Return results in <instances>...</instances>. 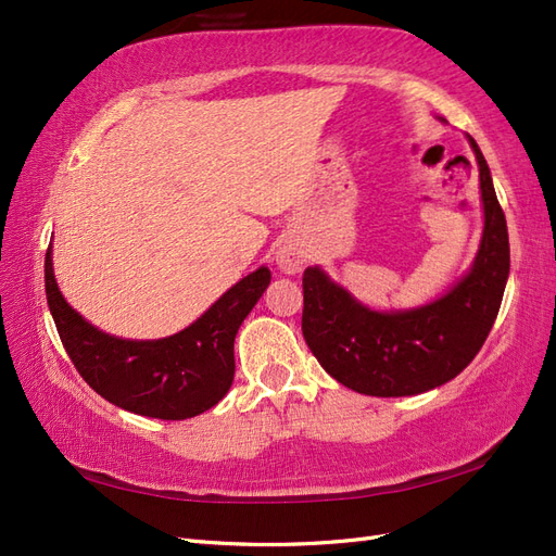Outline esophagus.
<instances>
[{
    "label": "esophagus",
    "mask_w": 556,
    "mask_h": 556,
    "mask_svg": "<svg viewBox=\"0 0 556 556\" xmlns=\"http://www.w3.org/2000/svg\"><path fill=\"white\" fill-rule=\"evenodd\" d=\"M306 262H308V255H306L304 245H299L294 241L282 243L276 252V264L282 268L285 274H299Z\"/></svg>",
    "instance_id": "1"
}]
</instances>
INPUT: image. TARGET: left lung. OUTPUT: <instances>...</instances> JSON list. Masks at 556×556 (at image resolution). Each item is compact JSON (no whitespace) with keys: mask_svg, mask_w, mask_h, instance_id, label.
Masks as SVG:
<instances>
[{"mask_svg":"<svg viewBox=\"0 0 556 556\" xmlns=\"http://www.w3.org/2000/svg\"><path fill=\"white\" fill-rule=\"evenodd\" d=\"M484 231L470 274L429 306L378 313L311 266L301 331L319 366L359 394L410 396L445 384L473 362L492 331L510 274L506 215L478 143Z\"/></svg>","mask_w":556,"mask_h":556,"instance_id":"8db88e82","label":"left lung"}]
</instances>
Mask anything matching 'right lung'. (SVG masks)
Returning <instances> with one entry per match:
<instances>
[{"label":"right lung","mask_w":556,"mask_h":556,"mask_svg":"<svg viewBox=\"0 0 556 556\" xmlns=\"http://www.w3.org/2000/svg\"><path fill=\"white\" fill-rule=\"evenodd\" d=\"M43 274L48 308L80 378L113 406L157 419L194 417L229 392L237 368L233 339L271 282V271L260 266L188 329L160 341H125L94 329L66 304L53 276L50 248Z\"/></svg>","instance_id":"add662e5"}]
</instances>
